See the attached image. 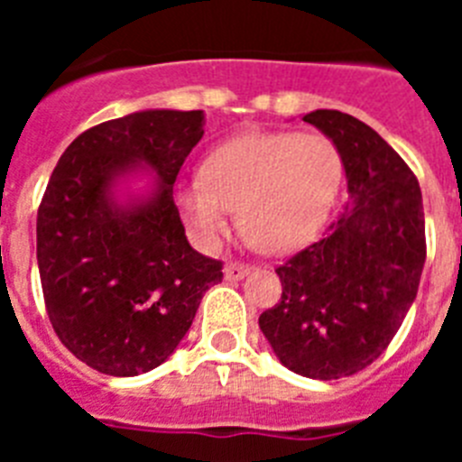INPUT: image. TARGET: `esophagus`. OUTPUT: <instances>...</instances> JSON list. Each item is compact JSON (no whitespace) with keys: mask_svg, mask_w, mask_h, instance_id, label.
I'll use <instances>...</instances> for the list:
<instances>
[{"mask_svg":"<svg viewBox=\"0 0 462 462\" xmlns=\"http://www.w3.org/2000/svg\"><path fill=\"white\" fill-rule=\"evenodd\" d=\"M252 268L247 266V263H240V261H228L226 266H224V277H226V280H243L245 275H247V273H250Z\"/></svg>","mask_w":462,"mask_h":462,"instance_id":"34e87169","label":"esophagus"}]
</instances>
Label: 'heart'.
<instances>
[{
  "instance_id": "1",
  "label": "heart",
  "mask_w": 462,
  "mask_h": 462,
  "mask_svg": "<svg viewBox=\"0 0 462 462\" xmlns=\"http://www.w3.org/2000/svg\"><path fill=\"white\" fill-rule=\"evenodd\" d=\"M340 180L342 154L324 134H240L208 154L180 206L203 243H219L238 210L256 250L287 252L319 231Z\"/></svg>"
}]
</instances>
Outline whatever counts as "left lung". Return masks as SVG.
Listing matches in <instances>:
<instances>
[{
  "instance_id": "obj_1",
  "label": "left lung",
  "mask_w": 462,
  "mask_h": 462,
  "mask_svg": "<svg viewBox=\"0 0 462 462\" xmlns=\"http://www.w3.org/2000/svg\"><path fill=\"white\" fill-rule=\"evenodd\" d=\"M303 120L337 145L352 199L317 243L275 268L282 298L259 326L282 365L340 379L382 356L414 303L426 263L421 187L365 122L340 110Z\"/></svg>"
}]
</instances>
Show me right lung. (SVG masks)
<instances>
[{
  "label": "right lung",
  "mask_w": 462,
  "mask_h": 462,
  "mask_svg": "<svg viewBox=\"0 0 462 462\" xmlns=\"http://www.w3.org/2000/svg\"><path fill=\"white\" fill-rule=\"evenodd\" d=\"M203 136V110H141L101 122L64 150L36 215V261L57 337L89 368L134 377L189 330L222 261L187 243L175 178ZM148 165V199L120 207L112 187Z\"/></svg>",
  "instance_id": "1"
}]
</instances>
